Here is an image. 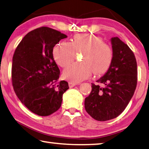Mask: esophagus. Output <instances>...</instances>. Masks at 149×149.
Wrapping results in <instances>:
<instances>
[{"mask_svg": "<svg viewBox=\"0 0 149 149\" xmlns=\"http://www.w3.org/2000/svg\"><path fill=\"white\" fill-rule=\"evenodd\" d=\"M76 85H77V83H74V82H69V86L70 88L74 87V86H76Z\"/></svg>", "mask_w": 149, "mask_h": 149, "instance_id": "34e87169", "label": "esophagus"}]
</instances>
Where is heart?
<instances>
[{
	"label": "heart",
	"mask_w": 149,
	"mask_h": 149,
	"mask_svg": "<svg viewBox=\"0 0 149 149\" xmlns=\"http://www.w3.org/2000/svg\"><path fill=\"white\" fill-rule=\"evenodd\" d=\"M82 52L81 63L67 67L63 77L73 82H80L90 77L92 72L101 74L107 70L113 61V53L111 46L99 36L78 34L71 42L63 41L54 47L53 57L62 67L69 65L74 59L76 52Z\"/></svg>",
	"instance_id": "b5f03b06"
}]
</instances>
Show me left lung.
<instances>
[{"label": "left lung", "instance_id": "left-lung-1", "mask_svg": "<svg viewBox=\"0 0 149 149\" xmlns=\"http://www.w3.org/2000/svg\"><path fill=\"white\" fill-rule=\"evenodd\" d=\"M113 61L107 71L97 80L103 86L92 84L85 99V109L98 121L116 118L128 105L137 81V61L129 46L118 37L111 38Z\"/></svg>", "mask_w": 149, "mask_h": 149}]
</instances>
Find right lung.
Here are the masks:
<instances>
[{
    "label": "right lung",
    "instance_id": "add662e5",
    "mask_svg": "<svg viewBox=\"0 0 149 149\" xmlns=\"http://www.w3.org/2000/svg\"><path fill=\"white\" fill-rule=\"evenodd\" d=\"M67 35L42 27L26 35L12 59L14 92L23 105L38 116L50 115L60 108L68 82L59 81L60 70L53 57L54 47Z\"/></svg>",
    "mask_w": 149,
    "mask_h": 149
}]
</instances>
